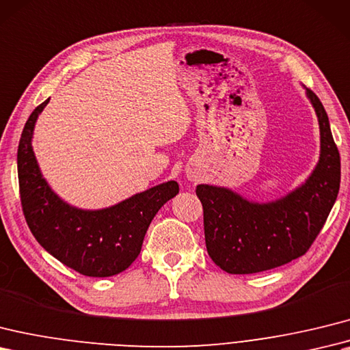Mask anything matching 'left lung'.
<instances>
[{
    "label": "left lung",
    "instance_id": "8db88e82",
    "mask_svg": "<svg viewBox=\"0 0 350 350\" xmlns=\"http://www.w3.org/2000/svg\"><path fill=\"white\" fill-rule=\"evenodd\" d=\"M306 91L319 120L321 157L304 185L265 204L250 202L219 186H197L207 252L226 273H259L303 256L337 200L340 153L321 100L310 89Z\"/></svg>",
    "mask_w": 350,
    "mask_h": 350
}]
</instances>
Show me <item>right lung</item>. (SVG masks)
<instances>
[{"label":"right lung","mask_w":350,"mask_h":350,"mask_svg":"<svg viewBox=\"0 0 350 350\" xmlns=\"http://www.w3.org/2000/svg\"><path fill=\"white\" fill-rule=\"evenodd\" d=\"M47 103L49 98L31 113L18 148L27 224L40 245L71 270L89 278L119 274L135 261L152 219L178 193V185L170 180L103 210L71 207L47 185L32 152V131Z\"/></svg>","instance_id":"right-lung-1"}]
</instances>
